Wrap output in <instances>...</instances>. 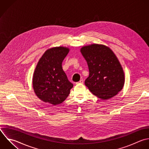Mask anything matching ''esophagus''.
Returning <instances> with one entry per match:
<instances>
[{
    "label": "esophagus",
    "instance_id": "obj_1",
    "mask_svg": "<svg viewBox=\"0 0 149 149\" xmlns=\"http://www.w3.org/2000/svg\"><path fill=\"white\" fill-rule=\"evenodd\" d=\"M83 83H84V80H83V79H81L79 82H77L76 84H79V83H81V84H83Z\"/></svg>",
    "mask_w": 149,
    "mask_h": 149
}]
</instances>
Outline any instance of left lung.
<instances>
[{
  "label": "left lung",
  "instance_id": "obj_1",
  "mask_svg": "<svg viewBox=\"0 0 149 149\" xmlns=\"http://www.w3.org/2000/svg\"><path fill=\"white\" fill-rule=\"evenodd\" d=\"M80 52L89 69L84 83L89 90L103 100L118 94L123 87L125 74L113 52L108 47L97 44L84 46Z\"/></svg>",
  "mask_w": 149,
  "mask_h": 149
}]
</instances>
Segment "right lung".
I'll list each match as a JSON object with an SVG mask.
<instances>
[{
  "label": "right lung",
  "mask_w": 149,
  "mask_h": 149,
  "mask_svg": "<svg viewBox=\"0 0 149 149\" xmlns=\"http://www.w3.org/2000/svg\"><path fill=\"white\" fill-rule=\"evenodd\" d=\"M69 50L64 47L49 48L44 52L36 66L33 86L36 95L44 102L54 105L62 103L73 87L62 66Z\"/></svg>",
  "instance_id": "1"
}]
</instances>
